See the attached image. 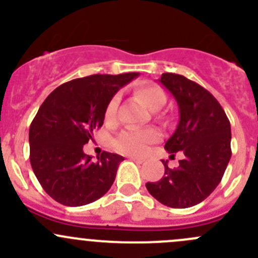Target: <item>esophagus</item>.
Segmentation results:
<instances>
[{
	"instance_id": "1",
	"label": "esophagus",
	"mask_w": 258,
	"mask_h": 258,
	"mask_svg": "<svg viewBox=\"0 0 258 258\" xmlns=\"http://www.w3.org/2000/svg\"><path fill=\"white\" fill-rule=\"evenodd\" d=\"M130 160H132V161H134V162H136V163H142V162H144V160H142V158H139V157H130Z\"/></svg>"
}]
</instances>
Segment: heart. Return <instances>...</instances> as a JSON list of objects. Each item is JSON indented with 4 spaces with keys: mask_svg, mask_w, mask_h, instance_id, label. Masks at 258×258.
Segmentation results:
<instances>
[{
    "mask_svg": "<svg viewBox=\"0 0 258 258\" xmlns=\"http://www.w3.org/2000/svg\"><path fill=\"white\" fill-rule=\"evenodd\" d=\"M136 95L150 110H160L166 103V95L160 87L150 83H142L136 88ZM119 103V95H114L106 106L105 117L112 121L116 117ZM160 140V134L153 128H130L123 130L113 140V146L117 151L131 156H142L147 152L148 146Z\"/></svg>",
    "mask_w": 258,
    "mask_h": 258,
    "instance_id": "heart-1",
    "label": "heart"
}]
</instances>
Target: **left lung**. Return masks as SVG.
Instances as JSON below:
<instances>
[{"instance_id": "1", "label": "left lung", "mask_w": 258, "mask_h": 258, "mask_svg": "<svg viewBox=\"0 0 258 258\" xmlns=\"http://www.w3.org/2000/svg\"><path fill=\"white\" fill-rule=\"evenodd\" d=\"M160 82L176 98L179 121L166 142L171 153L182 151L179 166L157 182H147L148 192L162 205L187 209L206 200L218 186L231 158V124L225 111L206 88L177 74H162Z\"/></svg>"}]
</instances>
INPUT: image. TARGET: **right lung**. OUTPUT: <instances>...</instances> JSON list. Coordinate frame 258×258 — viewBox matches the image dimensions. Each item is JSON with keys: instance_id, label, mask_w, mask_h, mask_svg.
Instances as JSON below:
<instances>
[{"instance_id": "1", "label": "right lung", "mask_w": 258, "mask_h": 258, "mask_svg": "<svg viewBox=\"0 0 258 258\" xmlns=\"http://www.w3.org/2000/svg\"><path fill=\"white\" fill-rule=\"evenodd\" d=\"M137 76L91 75L58 86L43 101L30 126V162L54 201L83 206L111 188L123 157L103 151L93 161L83 153V145L103 124L114 93Z\"/></svg>"}]
</instances>
